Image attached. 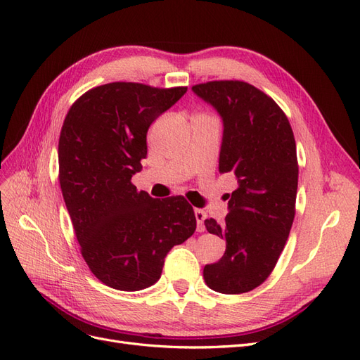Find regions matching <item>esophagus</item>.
<instances>
[{
	"mask_svg": "<svg viewBox=\"0 0 360 360\" xmlns=\"http://www.w3.org/2000/svg\"><path fill=\"white\" fill-rule=\"evenodd\" d=\"M193 213H195V219H197V230H198L200 233H202V231L205 230V225H204L205 212L201 210V209H195Z\"/></svg>",
	"mask_w": 360,
	"mask_h": 360,
	"instance_id": "34e87169",
	"label": "esophagus"
}]
</instances>
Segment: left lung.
Here are the masks:
<instances>
[{"label":"left lung","mask_w":360,"mask_h":360,"mask_svg":"<svg viewBox=\"0 0 360 360\" xmlns=\"http://www.w3.org/2000/svg\"><path fill=\"white\" fill-rule=\"evenodd\" d=\"M192 91L221 115L219 172L237 179L225 221H204L207 231L226 242L224 257L204 267V281L217 292H248L269 278L291 230L299 179L296 141L284 111L254 85L210 81Z\"/></svg>","instance_id":"8db88e82"}]
</instances>
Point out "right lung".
<instances>
[{
  "label": "right lung",
  "mask_w": 360,
  "mask_h": 360,
  "mask_svg": "<svg viewBox=\"0 0 360 360\" xmlns=\"http://www.w3.org/2000/svg\"><path fill=\"white\" fill-rule=\"evenodd\" d=\"M186 91L111 82L84 93L64 118L63 198L85 263L111 288L153 285L171 248L197 228L192 205L180 195L156 200L130 181L147 156L150 124Z\"/></svg>",
  "instance_id": "right-lung-1"
}]
</instances>
